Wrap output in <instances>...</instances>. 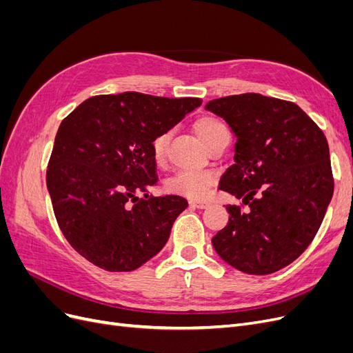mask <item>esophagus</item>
<instances>
[{"label":"esophagus","mask_w":353,"mask_h":353,"mask_svg":"<svg viewBox=\"0 0 353 353\" xmlns=\"http://www.w3.org/2000/svg\"><path fill=\"white\" fill-rule=\"evenodd\" d=\"M190 205L196 209H208L210 206L209 201H200V200H191Z\"/></svg>","instance_id":"1"}]
</instances>
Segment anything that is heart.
<instances>
[{
	"mask_svg": "<svg viewBox=\"0 0 353 353\" xmlns=\"http://www.w3.org/2000/svg\"><path fill=\"white\" fill-rule=\"evenodd\" d=\"M194 131L206 147L212 145L222 135L228 134L227 128L218 119L210 116L200 117L194 123ZM169 141V134L159 135L153 141V154L157 162L163 160L166 145ZM215 183V179L208 172H196V170H179L174 176L166 181V190L170 193H179L191 199H203L208 190Z\"/></svg>",
	"mask_w": 353,
	"mask_h": 353,
	"instance_id": "1",
	"label": "heart"
}]
</instances>
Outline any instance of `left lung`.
Returning <instances> with one entry per match:
<instances>
[{"label": "left lung", "mask_w": 353, "mask_h": 353, "mask_svg": "<svg viewBox=\"0 0 353 353\" xmlns=\"http://www.w3.org/2000/svg\"><path fill=\"white\" fill-rule=\"evenodd\" d=\"M205 109L237 138L219 190L249 206L227 205L230 219L213 249L245 274L280 271L307 249L333 197L327 138L297 104L261 94L216 99Z\"/></svg>", "instance_id": "1"}]
</instances>
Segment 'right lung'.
Returning <instances> with one entry per match:
<instances>
[{
	"mask_svg": "<svg viewBox=\"0 0 353 353\" xmlns=\"http://www.w3.org/2000/svg\"><path fill=\"white\" fill-rule=\"evenodd\" d=\"M200 105L132 91L95 95L60 123L47 188L63 236L85 259L130 272L163 249L188 203L147 194L157 183L153 141Z\"/></svg>",
	"mask_w": 353,
	"mask_h": 353,
	"instance_id": "add662e5",
	"label": "right lung"
}]
</instances>
